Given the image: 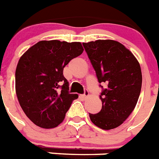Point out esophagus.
Masks as SVG:
<instances>
[{"mask_svg": "<svg viewBox=\"0 0 159 159\" xmlns=\"http://www.w3.org/2000/svg\"><path fill=\"white\" fill-rule=\"evenodd\" d=\"M89 96V91L85 90V91H84V94H83L82 96H81V97H82L83 99H86L87 97H88V96Z\"/></svg>", "mask_w": 159, "mask_h": 159, "instance_id": "esophagus-1", "label": "esophagus"}]
</instances>
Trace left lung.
I'll return each instance as SVG.
<instances>
[{"mask_svg":"<svg viewBox=\"0 0 159 159\" xmlns=\"http://www.w3.org/2000/svg\"><path fill=\"white\" fill-rule=\"evenodd\" d=\"M100 84L102 108L89 113L93 124L112 129L123 123L134 109L142 89V70L138 61L121 43L113 40L83 43Z\"/></svg>","mask_w":159,"mask_h":159,"instance_id":"left-lung-1","label":"left lung"}]
</instances>
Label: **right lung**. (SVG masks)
<instances>
[{
	"instance_id": "right-lung-1",
	"label": "right lung",
	"mask_w": 159,
	"mask_h": 159,
	"mask_svg": "<svg viewBox=\"0 0 159 159\" xmlns=\"http://www.w3.org/2000/svg\"><path fill=\"white\" fill-rule=\"evenodd\" d=\"M83 51L77 42L40 41L20 58L15 72L16 94L34 124L51 129L64 120L78 95L69 93L63 68Z\"/></svg>"
}]
</instances>
